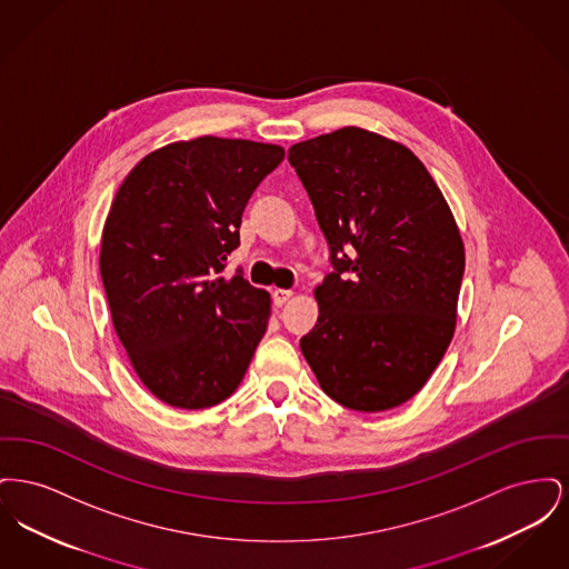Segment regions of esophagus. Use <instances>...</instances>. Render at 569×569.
<instances>
[{"instance_id": "1", "label": "esophagus", "mask_w": 569, "mask_h": 569, "mask_svg": "<svg viewBox=\"0 0 569 569\" xmlns=\"http://www.w3.org/2000/svg\"><path fill=\"white\" fill-rule=\"evenodd\" d=\"M292 295H295L292 290H281V288H277V290L272 292V302H274L277 307H283V305L292 298Z\"/></svg>"}]
</instances>
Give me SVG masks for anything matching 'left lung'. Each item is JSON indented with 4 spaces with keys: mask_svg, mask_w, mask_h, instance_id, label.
I'll return each mask as SVG.
<instances>
[{
    "mask_svg": "<svg viewBox=\"0 0 569 569\" xmlns=\"http://www.w3.org/2000/svg\"><path fill=\"white\" fill-rule=\"evenodd\" d=\"M330 247L300 350L322 390L356 411L403 406L457 328L465 247L433 177L406 144L341 128L290 147Z\"/></svg>",
    "mask_w": 569,
    "mask_h": 569,
    "instance_id": "left-lung-1",
    "label": "left lung"
}]
</instances>
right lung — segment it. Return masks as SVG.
I'll use <instances>...</instances> for the list:
<instances>
[{"label":"right lung","mask_w":569,"mask_h":569,"mask_svg":"<svg viewBox=\"0 0 569 569\" xmlns=\"http://www.w3.org/2000/svg\"><path fill=\"white\" fill-rule=\"evenodd\" d=\"M283 153L241 138L170 142L136 163L110 204L100 272L112 326L168 406L228 399L267 332L269 292L223 269L251 193Z\"/></svg>","instance_id":"add662e5"}]
</instances>
